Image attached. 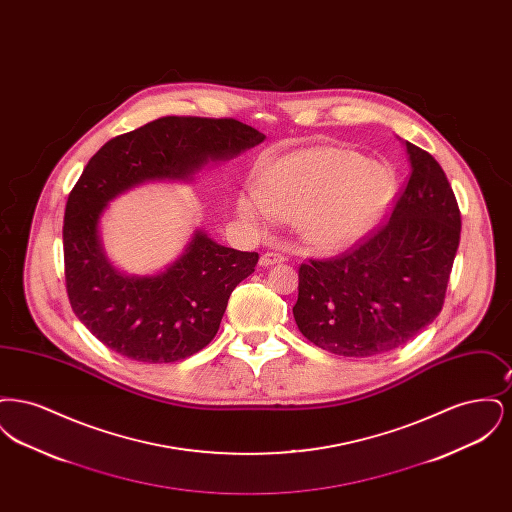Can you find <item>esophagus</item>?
Segmentation results:
<instances>
[{"label": "esophagus", "mask_w": 512, "mask_h": 512, "mask_svg": "<svg viewBox=\"0 0 512 512\" xmlns=\"http://www.w3.org/2000/svg\"><path fill=\"white\" fill-rule=\"evenodd\" d=\"M286 261V257L282 255V253H272V251H267V253H263L261 255V265L263 267H272V265H278V263H284Z\"/></svg>", "instance_id": "1"}]
</instances>
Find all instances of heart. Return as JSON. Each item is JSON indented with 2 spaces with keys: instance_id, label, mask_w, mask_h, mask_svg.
I'll return each mask as SVG.
<instances>
[{
  "instance_id": "b5f03b06",
  "label": "heart",
  "mask_w": 512,
  "mask_h": 512,
  "mask_svg": "<svg viewBox=\"0 0 512 512\" xmlns=\"http://www.w3.org/2000/svg\"><path fill=\"white\" fill-rule=\"evenodd\" d=\"M393 192L395 182L384 165L349 149L315 146L270 161L261 182L238 194L236 211L257 230L276 219L293 220L305 244L336 251L378 224Z\"/></svg>"
}]
</instances>
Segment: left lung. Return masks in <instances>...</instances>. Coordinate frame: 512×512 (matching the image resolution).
<instances>
[{
  "instance_id": "obj_1",
  "label": "left lung",
  "mask_w": 512,
  "mask_h": 512,
  "mask_svg": "<svg viewBox=\"0 0 512 512\" xmlns=\"http://www.w3.org/2000/svg\"><path fill=\"white\" fill-rule=\"evenodd\" d=\"M403 144L411 176L390 219L353 251L299 268L297 328L334 355L372 357L405 345L445 299L461 211L438 161Z\"/></svg>"
}]
</instances>
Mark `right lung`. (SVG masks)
Wrapping results in <instances>:
<instances>
[{
	"mask_svg": "<svg viewBox=\"0 0 512 512\" xmlns=\"http://www.w3.org/2000/svg\"><path fill=\"white\" fill-rule=\"evenodd\" d=\"M265 134L234 119L163 117L109 140L69 195L63 224L65 280L74 315L103 345L140 363H174L219 332L230 293L259 261L194 230L157 274L115 267L99 236L109 201L146 182L194 180L209 163L259 146Z\"/></svg>",
	"mask_w": 512,
	"mask_h": 512,
	"instance_id": "obj_1",
	"label": "right lung"
}]
</instances>
